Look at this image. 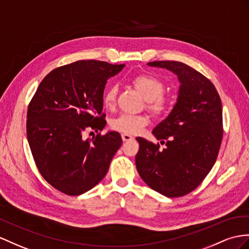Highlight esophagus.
<instances>
[{
	"label": "esophagus",
	"mask_w": 249,
	"mask_h": 249,
	"mask_svg": "<svg viewBox=\"0 0 249 249\" xmlns=\"http://www.w3.org/2000/svg\"><path fill=\"white\" fill-rule=\"evenodd\" d=\"M122 140L125 141H130V140H133V137H131L130 135H127V133H122Z\"/></svg>",
	"instance_id": "1"
}]
</instances>
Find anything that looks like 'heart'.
<instances>
[{
  "instance_id": "heart-1",
  "label": "heart",
  "mask_w": 249,
  "mask_h": 249,
  "mask_svg": "<svg viewBox=\"0 0 249 249\" xmlns=\"http://www.w3.org/2000/svg\"><path fill=\"white\" fill-rule=\"evenodd\" d=\"M131 83L147 100V107L157 116H164L170 109V102L163 95L164 84L158 76L151 73H141L131 79ZM118 94L117 85L111 84L103 94V104L108 109L116 105ZM148 117L144 114L122 113L111 122L112 129L127 135H136L148 124Z\"/></svg>"
}]
</instances>
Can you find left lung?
I'll return each mask as SVG.
<instances>
[{
    "label": "left lung",
    "instance_id": "left-lung-1",
    "mask_svg": "<svg viewBox=\"0 0 249 249\" xmlns=\"http://www.w3.org/2000/svg\"><path fill=\"white\" fill-rule=\"evenodd\" d=\"M166 68L181 82L173 111L152 131L161 144L137 138L136 166L140 177L157 193L168 197L195 190L212 170L223 139L220 95L205 75L177 61L149 62Z\"/></svg>",
    "mask_w": 249,
    "mask_h": 249
}]
</instances>
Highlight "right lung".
<instances>
[{
  "label": "right lung",
  "instance_id": "add662e5",
  "mask_svg": "<svg viewBox=\"0 0 249 249\" xmlns=\"http://www.w3.org/2000/svg\"><path fill=\"white\" fill-rule=\"evenodd\" d=\"M125 64L82 60L52 70L42 80L27 110L29 147L40 174L68 196L90 190L103 179L122 145L116 131L83 140L106 125L103 92L107 80Z\"/></svg>",
  "mask_w": 249,
  "mask_h": 249
}]
</instances>
